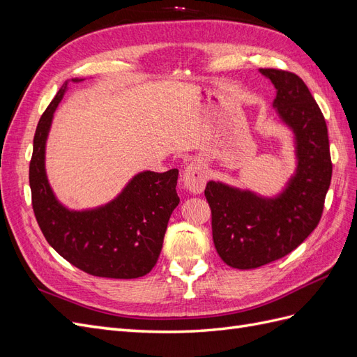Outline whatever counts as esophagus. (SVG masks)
I'll list each match as a JSON object with an SVG mask.
<instances>
[{"label":"esophagus","instance_id":"34e87169","mask_svg":"<svg viewBox=\"0 0 357 357\" xmlns=\"http://www.w3.org/2000/svg\"><path fill=\"white\" fill-rule=\"evenodd\" d=\"M183 185L192 193H201L205 188V180H207V174H205V168L201 160H192L188 164V167L183 171Z\"/></svg>","mask_w":357,"mask_h":357}]
</instances>
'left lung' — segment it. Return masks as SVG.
<instances>
[{
    "label": "left lung",
    "mask_w": 357,
    "mask_h": 357,
    "mask_svg": "<svg viewBox=\"0 0 357 357\" xmlns=\"http://www.w3.org/2000/svg\"><path fill=\"white\" fill-rule=\"evenodd\" d=\"M259 73L274 84L273 107L294 135L296 167L274 197L207 183L214 247L236 269L262 266L295 250L316 229L332 177L328 126L307 84L289 71Z\"/></svg>",
    "instance_id": "8db88e82"
}]
</instances>
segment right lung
Wrapping results in <instances>:
<instances>
[{"mask_svg": "<svg viewBox=\"0 0 357 357\" xmlns=\"http://www.w3.org/2000/svg\"><path fill=\"white\" fill-rule=\"evenodd\" d=\"M83 79H71L79 83ZM68 80L43 113L29 164L32 208L47 243L82 271L107 278H138L152 271L171 213L178 205V169L142 171L104 205L70 210L56 198L46 174V143Z\"/></svg>", "mask_w": 357, "mask_h": 357, "instance_id": "add662e5", "label": "right lung"}]
</instances>
